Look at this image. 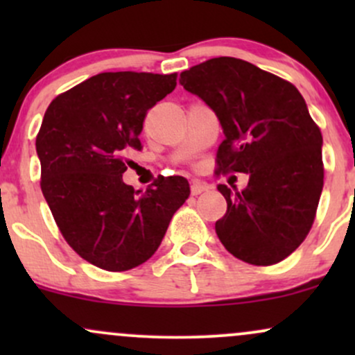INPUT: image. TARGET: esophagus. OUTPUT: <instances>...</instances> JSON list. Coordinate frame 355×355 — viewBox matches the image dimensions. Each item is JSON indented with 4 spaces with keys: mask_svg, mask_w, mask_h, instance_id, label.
Returning a JSON list of instances; mask_svg holds the SVG:
<instances>
[{
    "mask_svg": "<svg viewBox=\"0 0 355 355\" xmlns=\"http://www.w3.org/2000/svg\"><path fill=\"white\" fill-rule=\"evenodd\" d=\"M207 189H209V187H207L205 183H200V182H191V185H190L191 195H200L202 191H205Z\"/></svg>",
    "mask_w": 355,
    "mask_h": 355,
    "instance_id": "esophagus-1",
    "label": "esophagus"
}]
</instances>
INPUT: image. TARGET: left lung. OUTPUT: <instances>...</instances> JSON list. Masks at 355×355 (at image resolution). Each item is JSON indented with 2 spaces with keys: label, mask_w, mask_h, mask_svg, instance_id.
Masks as SVG:
<instances>
[{
  "label": "left lung",
  "mask_w": 355,
  "mask_h": 355,
  "mask_svg": "<svg viewBox=\"0 0 355 355\" xmlns=\"http://www.w3.org/2000/svg\"><path fill=\"white\" fill-rule=\"evenodd\" d=\"M187 92L214 110L225 140L218 173H248L242 191L217 189L227 211L215 223L220 242L252 266H274L312 229L324 187L322 133L291 81L248 61L220 56L180 75Z\"/></svg>",
  "instance_id": "8db88e82"
}]
</instances>
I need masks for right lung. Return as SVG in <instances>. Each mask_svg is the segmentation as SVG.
I'll return each mask as SVG.
<instances>
[{
	"label": "right lung",
	"instance_id": "add662e5",
	"mask_svg": "<svg viewBox=\"0 0 355 355\" xmlns=\"http://www.w3.org/2000/svg\"><path fill=\"white\" fill-rule=\"evenodd\" d=\"M177 87V73L108 71L51 101L36 135L42 191L73 250L93 266L125 272L160 247L190 185L158 177L145 191L123 182L146 112Z\"/></svg>",
	"mask_w": 355,
	"mask_h": 355
}]
</instances>
